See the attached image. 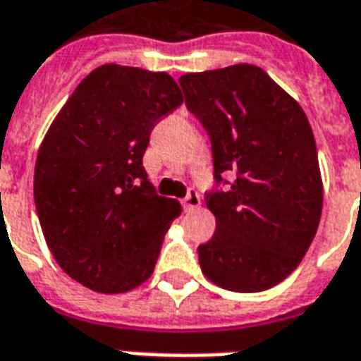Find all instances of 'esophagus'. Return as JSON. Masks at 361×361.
I'll list each match as a JSON object with an SVG mask.
<instances>
[{
    "label": "esophagus",
    "mask_w": 361,
    "mask_h": 361,
    "mask_svg": "<svg viewBox=\"0 0 361 361\" xmlns=\"http://www.w3.org/2000/svg\"><path fill=\"white\" fill-rule=\"evenodd\" d=\"M181 204H183V209H185V211L199 209V207H201V197H199V193H197V191H189L188 197L181 201Z\"/></svg>",
    "instance_id": "1"
}]
</instances>
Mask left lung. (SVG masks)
<instances>
[{"label": "left lung", "mask_w": 361, "mask_h": 361, "mask_svg": "<svg viewBox=\"0 0 361 361\" xmlns=\"http://www.w3.org/2000/svg\"><path fill=\"white\" fill-rule=\"evenodd\" d=\"M185 104L211 137L214 178L234 172L226 191L207 193L216 232L199 245L212 284L263 292L302 263L323 211L313 131L302 106L257 66L180 77Z\"/></svg>", "instance_id": "obj_1"}]
</instances>
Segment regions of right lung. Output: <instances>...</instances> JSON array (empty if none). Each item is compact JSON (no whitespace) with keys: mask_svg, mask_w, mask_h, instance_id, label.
I'll return each instance as SVG.
<instances>
[{"mask_svg":"<svg viewBox=\"0 0 361 361\" xmlns=\"http://www.w3.org/2000/svg\"><path fill=\"white\" fill-rule=\"evenodd\" d=\"M181 102L164 71L106 63L51 121L36 157V212L54 259L82 286L123 294L154 271L181 204L157 195L142 154L158 119Z\"/></svg>","mask_w":361,"mask_h":361,"instance_id":"1","label":"right lung"}]
</instances>
